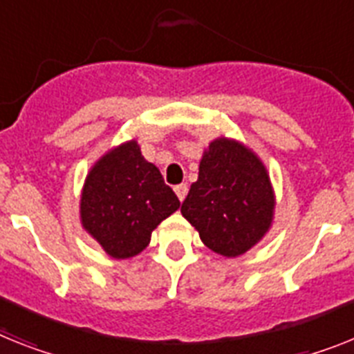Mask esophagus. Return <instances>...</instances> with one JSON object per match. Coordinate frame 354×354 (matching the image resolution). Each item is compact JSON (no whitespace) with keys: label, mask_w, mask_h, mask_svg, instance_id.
<instances>
[{"label":"esophagus","mask_w":354,"mask_h":354,"mask_svg":"<svg viewBox=\"0 0 354 354\" xmlns=\"http://www.w3.org/2000/svg\"><path fill=\"white\" fill-rule=\"evenodd\" d=\"M174 192H176L178 200L183 201V200H185L187 192H189V187H187V183H180V185L174 187Z\"/></svg>","instance_id":"obj_1"}]
</instances>
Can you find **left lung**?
<instances>
[{
	"mask_svg": "<svg viewBox=\"0 0 354 354\" xmlns=\"http://www.w3.org/2000/svg\"><path fill=\"white\" fill-rule=\"evenodd\" d=\"M275 192L263 160L243 142L219 136L203 151L198 182L182 214L201 241L223 257H239L272 228Z\"/></svg>",
	"mask_w": 354,
	"mask_h": 354,
	"instance_id": "8db88e82",
	"label": "left lung"
}]
</instances>
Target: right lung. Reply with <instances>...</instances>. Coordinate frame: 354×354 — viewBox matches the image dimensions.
I'll return each instance as SVG.
<instances>
[{"label":"right lung","instance_id":"1","mask_svg":"<svg viewBox=\"0 0 354 354\" xmlns=\"http://www.w3.org/2000/svg\"><path fill=\"white\" fill-rule=\"evenodd\" d=\"M180 209L158 167L127 140L91 165L81 192V225L113 259H129L149 245L160 223Z\"/></svg>","mask_w":354,"mask_h":354}]
</instances>
